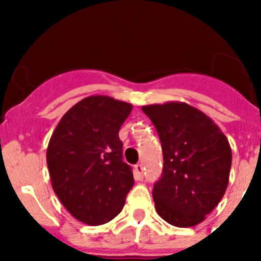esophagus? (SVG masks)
<instances>
[{
    "mask_svg": "<svg viewBox=\"0 0 261 261\" xmlns=\"http://www.w3.org/2000/svg\"><path fill=\"white\" fill-rule=\"evenodd\" d=\"M134 176L137 180H142L143 178V167L142 164H137L134 168Z\"/></svg>",
    "mask_w": 261,
    "mask_h": 261,
    "instance_id": "1",
    "label": "esophagus"
}]
</instances>
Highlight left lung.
Masks as SVG:
<instances>
[{"mask_svg": "<svg viewBox=\"0 0 261 261\" xmlns=\"http://www.w3.org/2000/svg\"><path fill=\"white\" fill-rule=\"evenodd\" d=\"M142 111L163 146V174L153 188L155 211L173 226H195L225 195L231 167L229 141L206 114L187 102L151 104Z\"/></svg>", "mask_w": 261, "mask_h": 261, "instance_id": "obj_1", "label": "left lung"}]
</instances>
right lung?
Returning a JSON list of instances; mask_svg holds the SVG:
<instances>
[{
    "label": "right lung",
    "instance_id": "obj_1",
    "mask_svg": "<svg viewBox=\"0 0 261 261\" xmlns=\"http://www.w3.org/2000/svg\"><path fill=\"white\" fill-rule=\"evenodd\" d=\"M133 106L110 96L83 98L63 115L47 147L51 186L75 219L97 226L122 211L134 186L119 130Z\"/></svg>",
    "mask_w": 261,
    "mask_h": 261
}]
</instances>
